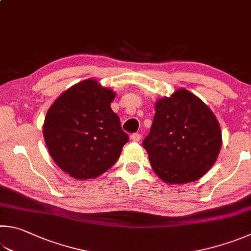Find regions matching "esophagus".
Wrapping results in <instances>:
<instances>
[{"label":"esophagus","mask_w":251,"mask_h":251,"mask_svg":"<svg viewBox=\"0 0 251 251\" xmlns=\"http://www.w3.org/2000/svg\"><path fill=\"white\" fill-rule=\"evenodd\" d=\"M130 138H131V140L133 141H136V143H138V141H140V139H141V136L139 135V134H133L130 136Z\"/></svg>","instance_id":"obj_1"}]
</instances>
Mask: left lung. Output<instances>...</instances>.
<instances>
[{"label": "left lung", "instance_id": "8db88e82", "mask_svg": "<svg viewBox=\"0 0 251 251\" xmlns=\"http://www.w3.org/2000/svg\"><path fill=\"white\" fill-rule=\"evenodd\" d=\"M154 108L150 133L143 141L152 170L168 184L201 179L222 147L221 127L214 113L185 89L158 100Z\"/></svg>", "mask_w": 251, "mask_h": 251}]
</instances>
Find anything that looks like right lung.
<instances>
[{"mask_svg": "<svg viewBox=\"0 0 251 251\" xmlns=\"http://www.w3.org/2000/svg\"><path fill=\"white\" fill-rule=\"evenodd\" d=\"M115 92L94 79L66 90L45 117L43 134L52 160L78 180L95 179L115 165L129 140L112 111Z\"/></svg>", "mask_w": 251, "mask_h": 251, "instance_id": "right-lung-1", "label": "right lung"}]
</instances>
